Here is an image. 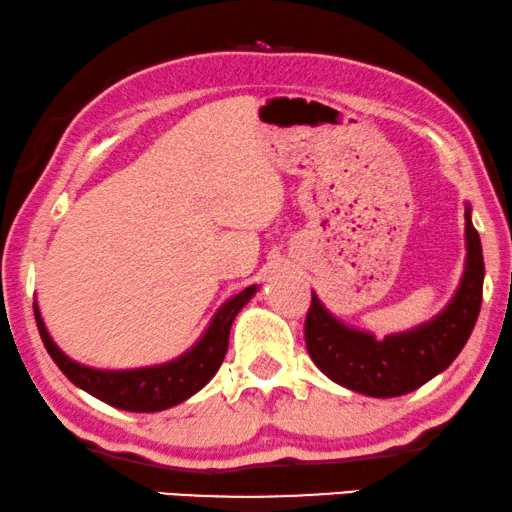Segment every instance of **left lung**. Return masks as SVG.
I'll return each mask as SVG.
<instances>
[{
    "instance_id": "1",
    "label": "left lung",
    "mask_w": 512,
    "mask_h": 512,
    "mask_svg": "<svg viewBox=\"0 0 512 512\" xmlns=\"http://www.w3.org/2000/svg\"><path fill=\"white\" fill-rule=\"evenodd\" d=\"M464 220L467 262L462 282L453 301L432 322L377 340L372 333L338 322L312 292L305 317V347L326 377L370 398H395L416 391L455 361L476 326L485 278L483 248L471 223L469 204Z\"/></svg>"
}]
</instances>
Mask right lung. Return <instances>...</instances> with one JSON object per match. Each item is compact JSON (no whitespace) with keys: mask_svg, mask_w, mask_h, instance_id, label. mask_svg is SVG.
<instances>
[{"mask_svg":"<svg viewBox=\"0 0 512 512\" xmlns=\"http://www.w3.org/2000/svg\"><path fill=\"white\" fill-rule=\"evenodd\" d=\"M255 292L257 285H250L243 292L232 296L230 301L220 305L211 319L209 329L202 333V338L186 354H181L170 363L149 365V368L135 370H96L87 368L82 363H75L50 338L36 303L34 315L45 349H48L52 361L59 365V370L75 386H80L82 391L110 404V407L149 414V411L170 409L174 404L188 400L190 395H195L200 388L209 384L227 354V342H230L234 317L239 315L243 305L253 299Z\"/></svg>","mask_w":512,"mask_h":512,"instance_id":"add662e5","label":"right lung"}]
</instances>
